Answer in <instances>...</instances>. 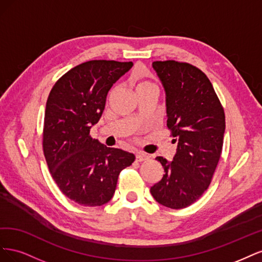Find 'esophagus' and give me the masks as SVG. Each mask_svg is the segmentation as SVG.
I'll return each instance as SVG.
<instances>
[{"instance_id":"obj_1","label":"esophagus","mask_w":262,"mask_h":262,"mask_svg":"<svg viewBox=\"0 0 262 262\" xmlns=\"http://www.w3.org/2000/svg\"><path fill=\"white\" fill-rule=\"evenodd\" d=\"M136 158H137L138 162H143V161L148 160V155L143 153V152H138L137 155H136Z\"/></svg>"}]
</instances>
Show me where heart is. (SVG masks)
Returning a JSON list of instances; mask_svg holds the SVG:
<instances>
[{"mask_svg": "<svg viewBox=\"0 0 262 262\" xmlns=\"http://www.w3.org/2000/svg\"><path fill=\"white\" fill-rule=\"evenodd\" d=\"M147 89H156V87L152 82L145 81V80H142L137 84V92L147 90Z\"/></svg>", "mask_w": 262, "mask_h": 262, "instance_id": "heart-1", "label": "heart"}]
</instances>
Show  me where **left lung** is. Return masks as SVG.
Wrapping results in <instances>:
<instances>
[{"label":"left lung","mask_w":262,"mask_h":262,"mask_svg":"<svg viewBox=\"0 0 262 262\" xmlns=\"http://www.w3.org/2000/svg\"><path fill=\"white\" fill-rule=\"evenodd\" d=\"M153 68L166 93L167 126L178 144L171 162L156 157L164 175L150 194L164 207L184 209L211 184L223 147L224 109L201 70L173 60L155 61Z\"/></svg>","instance_id":"1"}]
</instances>
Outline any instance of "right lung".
I'll use <instances>...</instances> for the list:
<instances>
[{"instance_id":"add662e5","label":"right lung","mask_w":262,"mask_h":262,"mask_svg":"<svg viewBox=\"0 0 262 262\" xmlns=\"http://www.w3.org/2000/svg\"><path fill=\"white\" fill-rule=\"evenodd\" d=\"M132 62L92 60L71 69L47 100L42 146L47 165L61 192L84 207L112 200L119 173L136 156L107 147L90 131L105 109L112 86Z\"/></svg>"}]
</instances>
